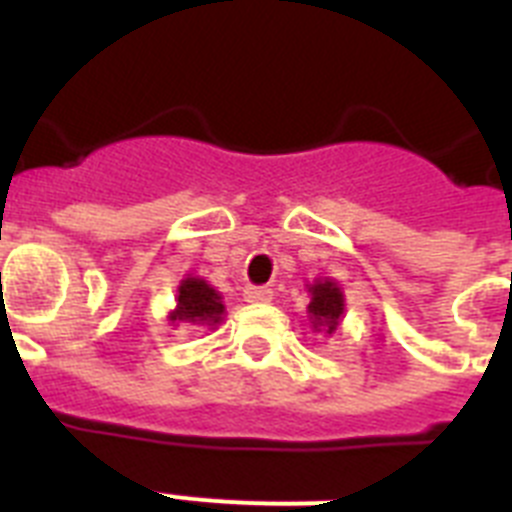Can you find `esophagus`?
<instances>
[{"instance_id":"obj_1","label":"esophagus","mask_w":512,"mask_h":512,"mask_svg":"<svg viewBox=\"0 0 512 512\" xmlns=\"http://www.w3.org/2000/svg\"><path fill=\"white\" fill-rule=\"evenodd\" d=\"M246 300L248 302H269L271 300V289L269 287H259V284H251V287H246Z\"/></svg>"}]
</instances>
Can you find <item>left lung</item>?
<instances>
[{
  "instance_id": "1",
  "label": "left lung",
  "mask_w": 512,
  "mask_h": 512,
  "mask_svg": "<svg viewBox=\"0 0 512 512\" xmlns=\"http://www.w3.org/2000/svg\"><path fill=\"white\" fill-rule=\"evenodd\" d=\"M312 302L307 305L312 315V325L323 328L325 333H333L343 315V292L336 282H318L310 287Z\"/></svg>"
}]
</instances>
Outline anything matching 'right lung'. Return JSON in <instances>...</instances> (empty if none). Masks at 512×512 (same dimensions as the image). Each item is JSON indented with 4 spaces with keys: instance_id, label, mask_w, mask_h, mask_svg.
<instances>
[{
    "instance_id": "obj_1",
    "label": "right lung",
    "mask_w": 512,
    "mask_h": 512,
    "mask_svg": "<svg viewBox=\"0 0 512 512\" xmlns=\"http://www.w3.org/2000/svg\"><path fill=\"white\" fill-rule=\"evenodd\" d=\"M223 302L220 295L202 279H184L176 295V310L169 318L174 323H197V325H215L223 320Z\"/></svg>"
}]
</instances>
